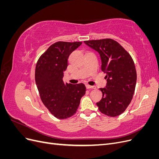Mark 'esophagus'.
Wrapping results in <instances>:
<instances>
[{
	"label": "esophagus",
	"instance_id": "34e87169",
	"mask_svg": "<svg viewBox=\"0 0 159 159\" xmlns=\"http://www.w3.org/2000/svg\"><path fill=\"white\" fill-rule=\"evenodd\" d=\"M86 88H87V89H95L96 88L95 87V86H91V85H86Z\"/></svg>",
	"mask_w": 159,
	"mask_h": 159
}]
</instances>
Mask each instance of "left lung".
Here are the masks:
<instances>
[{
	"instance_id": "left-lung-1",
	"label": "left lung",
	"mask_w": 159,
	"mask_h": 159,
	"mask_svg": "<svg viewBox=\"0 0 159 159\" xmlns=\"http://www.w3.org/2000/svg\"><path fill=\"white\" fill-rule=\"evenodd\" d=\"M84 43L99 53L102 70L106 74V87L100 88L103 97L96 104L102 113L118 116L129 106L135 89L137 71L133 60L121 44L111 38Z\"/></svg>"
}]
</instances>
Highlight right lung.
Wrapping results in <instances>:
<instances>
[{
	"label": "right lung",
	"instance_id": "1",
	"mask_svg": "<svg viewBox=\"0 0 159 159\" xmlns=\"http://www.w3.org/2000/svg\"><path fill=\"white\" fill-rule=\"evenodd\" d=\"M82 44L81 42H57L51 45L38 59L35 81L42 103L57 119L74 115L81 98L85 94L84 84L64 83V71L68 67L71 53Z\"/></svg>",
	"mask_w": 159,
	"mask_h": 159
}]
</instances>
